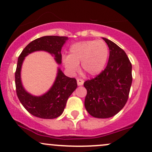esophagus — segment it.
I'll use <instances>...</instances> for the list:
<instances>
[{
    "mask_svg": "<svg viewBox=\"0 0 152 152\" xmlns=\"http://www.w3.org/2000/svg\"><path fill=\"white\" fill-rule=\"evenodd\" d=\"M84 80L81 79H77V84L79 85V86H82L83 84H84Z\"/></svg>",
    "mask_w": 152,
    "mask_h": 152,
    "instance_id": "obj_1",
    "label": "esophagus"
}]
</instances>
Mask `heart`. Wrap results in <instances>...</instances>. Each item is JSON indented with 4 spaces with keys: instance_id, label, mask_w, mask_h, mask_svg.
Listing matches in <instances>:
<instances>
[{
    "instance_id": "heart-1",
    "label": "heart",
    "mask_w": 152,
    "mask_h": 152,
    "mask_svg": "<svg viewBox=\"0 0 152 152\" xmlns=\"http://www.w3.org/2000/svg\"><path fill=\"white\" fill-rule=\"evenodd\" d=\"M109 56V48L102 40H86L70 47L69 54L63 62L69 72L75 73L81 63V68L89 76H96L104 69Z\"/></svg>"
}]
</instances>
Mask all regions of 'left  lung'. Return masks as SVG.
Segmentation results:
<instances>
[{"label":"left lung","mask_w":152,"mask_h":152,"mask_svg":"<svg viewBox=\"0 0 152 152\" xmlns=\"http://www.w3.org/2000/svg\"><path fill=\"white\" fill-rule=\"evenodd\" d=\"M110 49L107 65L99 75L84 82L87 94L84 106L91 116L108 118L115 115L127 102L132 84V65L115 43L102 38Z\"/></svg>","instance_id":"left-lung-1"}]
</instances>
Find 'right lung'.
I'll return each mask as SVG.
<instances>
[{
    "label": "right lung",
    "mask_w": 152,
    "mask_h": 152,
    "mask_svg": "<svg viewBox=\"0 0 152 152\" xmlns=\"http://www.w3.org/2000/svg\"><path fill=\"white\" fill-rule=\"evenodd\" d=\"M68 39L67 37L45 36L37 38L29 43L23 50L18 58L15 73L16 94L19 101L30 114L43 119H53L63 113L66 102L77 87L74 78L66 76L58 68L56 81L48 92L42 96H33L23 87L21 80V69L25 57L35 51L44 50L55 56L58 64L61 63V49Z\"/></svg>",
    "instance_id": "add662e5"
}]
</instances>
